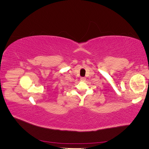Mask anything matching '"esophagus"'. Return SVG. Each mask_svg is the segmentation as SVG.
I'll use <instances>...</instances> for the list:
<instances>
[{"label":"esophagus","instance_id":"esophagus-1","mask_svg":"<svg viewBox=\"0 0 149 149\" xmlns=\"http://www.w3.org/2000/svg\"><path fill=\"white\" fill-rule=\"evenodd\" d=\"M86 78H84V77H81L80 78V80L81 81H86Z\"/></svg>","mask_w":149,"mask_h":149}]
</instances>
